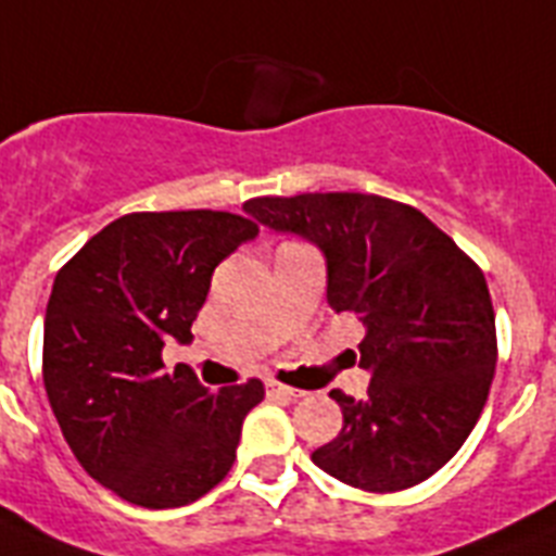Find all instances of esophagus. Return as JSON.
<instances>
[{
    "instance_id": "obj_1",
    "label": "esophagus",
    "mask_w": 556,
    "mask_h": 556,
    "mask_svg": "<svg viewBox=\"0 0 556 556\" xmlns=\"http://www.w3.org/2000/svg\"><path fill=\"white\" fill-rule=\"evenodd\" d=\"M265 393L274 395V399H286V401H296L305 395L302 390H296V387H288L282 384V381H274V379L265 381Z\"/></svg>"
}]
</instances>
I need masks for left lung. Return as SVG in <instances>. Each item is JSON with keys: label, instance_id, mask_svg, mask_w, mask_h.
I'll list each match as a JSON object with an SVG mask.
<instances>
[{"label": "left lung", "instance_id": "8db88e82", "mask_svg": "<svg viewBox=\"0 0 556 556\" xmlns=\"http://www.w3.org/2000/svg\"><path fill=\"white\" fill-rule=\"evenodd\" d=\"M256 223L319 245L328 302L365 325L367 399L330 390L342 432L311 455L365 492L435 475L478 424L497 362L483 270L418 208L362 191L254 198Z\"/></svg>", "mask_w": 556, "mask_h": 556}]
</instances>
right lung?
<instances>
[{"mask_svg":"<svg viewBox=\"0 0 556 556\" xmlns=\"http://www.w3.org/2000/svg\"><path fill=\"white\" fill-rule=\"evenodd\" d=\"M256 231L212 208L124 214L55 274L41 356L50 407L87 475L135 506L212 492L263 401L260 379L208 393L161 358L169 339L191 342L214 268Z\"/></svg>","mask_w":556,"mask_h":556,"instance_id":"1","label":"right lung"}]
</instances>
